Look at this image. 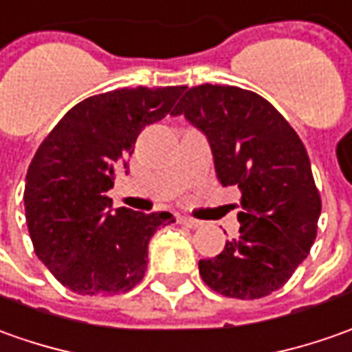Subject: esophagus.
<instances>
[{"label": "esophagus", "instance_id": "esophagus-1", "mask_svg": "<svg viewBox=\"0 0 352 352\" xmlns=\"http://www.w3.org/2000/svg\"><path fill=\"white\" fill-rule=\"evenodd\" d=\"M178 223L184 226H188V228H199V226H201V221L192 219V217H188V214H182V217H178Z\"/></svg>", "mask_w": 352, "mask_h": 352}]
</instances>
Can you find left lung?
<instances>
[{"mask_svg":"<svg viewBox=\"0 0 352 352\" xmlns=\"http://www.w3.org/2000/svg\"><path fill=\"white\" fill-rule=\"evenodd\" d=\"M204 131L217 178L240 190V234L199 261L214 292L256 300L280 289L310 254L322 197L304 143L263 96L230 85H197L174 108Z\"/></svg>","mask_w":352,"mask_h":352,"instance_id":"8db88e82","label":"left lung"}]
</instances>
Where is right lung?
Returning a JSON list of instances; mask_svg holds the SVG:
<instances>
[{"label":"right lung","instance_id":"right-lung-1","mask_svg":"<svg viewBox=\"0 0 352 352\" xmlns=\"http://www.w3.org/2000/svg\"><path fill=\"white\" fill-rule=\"evenodd\" d=\"M186 87H138L75 104L40 143L25 184L34 254L63 287L82 296L131 291L147 271V246L174 217L112 213L108 190L126 172L141 129L170 112Z\"/></svg>","mask_w":352,"mask_h":352}]
</instances>
